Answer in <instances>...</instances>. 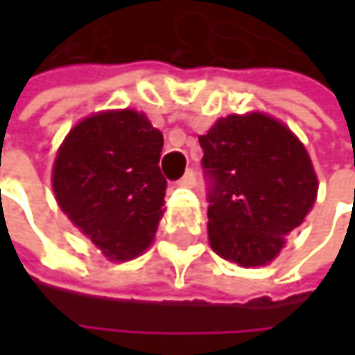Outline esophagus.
<instances>
[{"label":"esophagus","mask_w":355,"mask_h":355,"mask_svg":"<svg viewBox=\"0 0 355 355\" xmlns=\"http://www.w3.org/2000/svg\"><path fill=\"white\" fill-rule=\"evenodd\" d=\"M178 184L180 187H195V171L193 168H187V173L178 180Z\"/></svg>","instance_id":"obj_1"}]
</instances>
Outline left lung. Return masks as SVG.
I'll use <instances>...</instances> for the list:
<instances>
[{"label": "left lung", "instance_id": "8db88e82", "mask_svg": "<svg viewBox=\"0 0 355 355\" xmlns=\"http://www.w3.org/2000/svg\"><path fill=\"white\" fill-rule=\"evenodd\" d=\"M199 146L211 248L241 267L271 263L317 199L319 180L306 148L263 112L220 119L199 135Z\"/></svg>", "mask_w": 355, "mask_h": 355}]
</instances>
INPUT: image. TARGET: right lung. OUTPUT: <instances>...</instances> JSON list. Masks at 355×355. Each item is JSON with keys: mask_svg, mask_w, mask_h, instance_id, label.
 <instances>
[{"mask_svg": "<svg viewBox=\"0 0 355 355\" xmlns=\"http://www.w3.org/2000/svg\"><path fill=\"white\" fill-rule=\"evenodd\" d=\"M162 133L144 112L105 110L80 121L53 164L59 207L110 261L152 245L164 214Z\"/></svg>", "mask_w": 355, "mask_h": 355, "instance_id": "right-lung-1", "label": "right lung"}]
</instances>
